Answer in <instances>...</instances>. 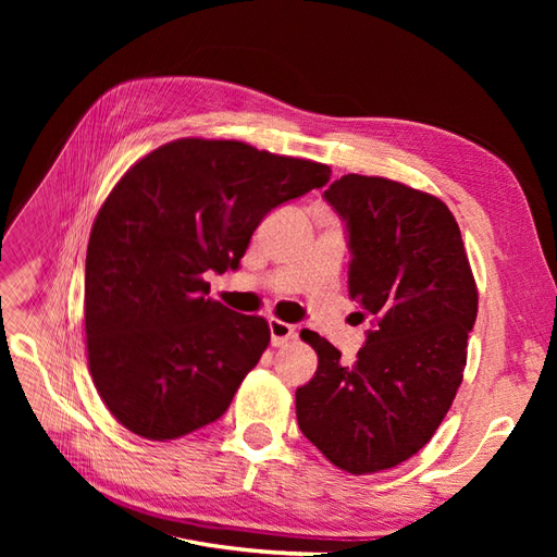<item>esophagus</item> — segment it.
Segmentation results:
<instances>
[{
	"label": "esophagus",
	"instance_id": "obj_1",
	"mask_svg": "<svg viewBox=\"0 0 557 557\" xmlns=\"http://www.w3.org/2000/svg\"><path fill=\"white\" fill-rule=\"evenodd\" d=\"M269 334H272V346H285L290 339H295V325L283 323V320L272 318L269 320Z\"/></svg>",
	"mask_w": 557,
	"mask_h": 557
}]
</instances>
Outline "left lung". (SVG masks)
I'll list each match as a JSON object with an SVG mask.
<instances>
[{
    "mask_svg": "<svg viewBox=\"0 0 557 557\" xmlns=\"http://www.w3.org/2000/svg\"><path fill=\"white\" fill-rule=\"evenodd\" d=\"M323 197L346 225L348 295L372 330L352 364L301 332L318 369L295 393L297 423L334 467L372 474L409 460L442 425L462 383L479 295L442 199L360 174L334 181Z\"/></svg>",
    "mask_w": 557,
    "mask_h": 557,
    "instance_id": "1",
    "label": "left lung"
}]
</instances>
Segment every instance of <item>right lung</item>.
I'll return each mask as SVG.
<instances>
[{
	"instance_id": "1",
	"label": "right lung",
	"mask_w": 557,
	"mask_h": 557,
	"mask_svg": "<svg viewBox=\"0 0 557 557\" xmlns=\"http://www.w3.org/2000/svg\"><path fill=\"white\" fill-rule=\"evenodd\" d=\"M330 174L242 141L176 139L117 181L86 256L88 364L117 423L166 442L227 411L269 325L207 297L205 274L239 269L262 218Z\"/></svg>"
}]
</instances>
